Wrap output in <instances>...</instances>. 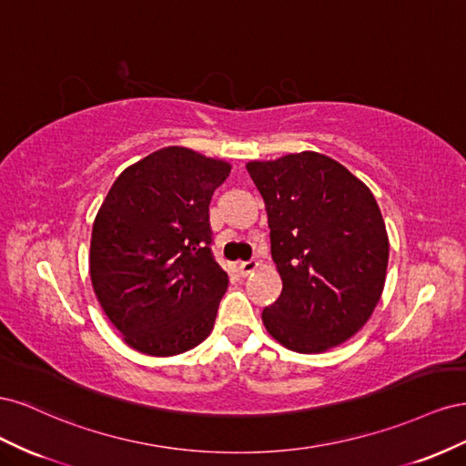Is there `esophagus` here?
Masks as SVG:
<instances>
[{"label": "esophagus", "mask_w": 466, "mask_h": 466, "mask_svg": "<svg viewBox=\"0 0 466 466\" xmlns=\"http://www.w3.org/2000/svg\"><path fill=\"white\" fill-rule=\"evenodd\" d=\"M258 268V262L257 260H248V262H241L237 266V272H238V276H248V274H252Z\"/></svg>", "instance_id": "1"}]
</instances>
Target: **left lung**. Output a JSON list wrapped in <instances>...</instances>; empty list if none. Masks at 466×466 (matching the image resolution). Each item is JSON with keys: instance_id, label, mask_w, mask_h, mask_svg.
Here are the masks:
<instances>
[{"instance_id": "1", "label": "left lung", "mask_w": 466, "mask_h": 466, "mask_svg": "<svg viewBox=\"0 0 466 466\" xmlns=\"http://www.w3.org/2000/svg\"><path fill=\"white\" fill-rule=\"evenodd\" d=\"M268 214L279 298L264 307L272 338L320 354L354 336L380 299L389 237L371 190L344 165L315 151L250 161Z\"/></svg>"}]
</instances>
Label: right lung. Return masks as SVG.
<instances>
[{"instance_id": "obj_1", "label": "right lung", "mask_w": 466, "mask_h": 466, "mask_svg": "<svg viewBox=\"0 0 466 466\" xmlns=\"http://www.w3.org/2000/svg\"><path fill=\"white\" fill-rule=\"evenodd\" d=\"M231 165L163 147L124 168L93 223L89 272L124 342L177 356L214 329L229 278L211 255L209 200Z\"/></svg>"}]
</instances>
